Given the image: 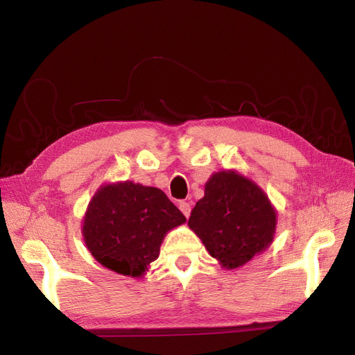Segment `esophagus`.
I'll return each instance as SVG.
<instances>
[{"label":"esophagus","mask_w":355,"mask_h":355,"mask_svg":"<svg viewBox=\"0 0 355 355\" xmlns=\"http://www.w3.org/2000/svg\"><path fill=\"white\" fill-rule=\"evenodd\" d=\"M179 209H180L182 213L185 214V218H189V214H191V206H189V202L180 201V202H179Z\"/></svg>","instance_id":"esophagus-1"}]
</instances>
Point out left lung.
I'll use <instances>...</instances> for the list:
<instances>
[{"label": "left lung", "mask_w": 355, "mask_h": 355, "mask_svg": "<svg viewBox=\"0 0 355 355\" xmlns=\"http://www.w3.org/2000/svg\"><path fill=\"white\" fill-rule=\"evenodd\" d=\"M211 257L235 270L274 240L277 211L254 182L223 170L213 173L188 220Z\"/></svg>", "instance_id": "8db88e82"}]
</instances>
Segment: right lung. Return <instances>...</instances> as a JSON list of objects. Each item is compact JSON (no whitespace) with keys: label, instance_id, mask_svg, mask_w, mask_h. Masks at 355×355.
I'll return each mask as SVG.
<instances>
[{"label":"right lung","instance_id":"right-lung-1","mask_svg":"<svg viewBox=\"0 0 355 355\" xmlns=\"http://www.w3.org/2000/svg\"><path fill=\"white\" fill-rule=\"evenodd\" d=\"M187 218L163 191L125 180L102 185L89 202L83 237L108 270L142 277L159 254L166 234Z\"/></svg>","mask_w":355,"mask_h":355}]
</instances>
